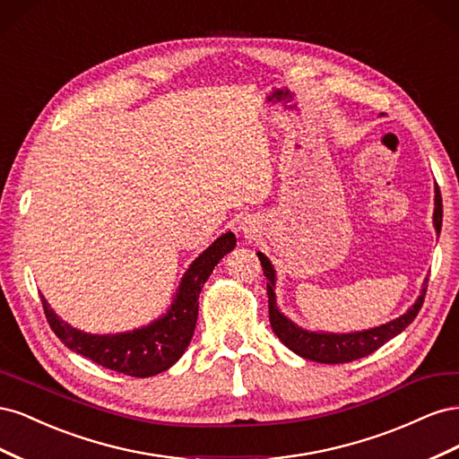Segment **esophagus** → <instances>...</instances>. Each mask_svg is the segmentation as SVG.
Listing matches in <instances>:
<instances>
[{"instance_id":"1","label":"esophagus","mask_w":459,"mask_h":459,"mask_svg":"<svg viewBox=\"0 0 459 459\" xmlns=\"http://www.w3.org/2000/svg\"><path fill=\"white\" fill-rule=\"evenodd\" d=\"M241 230H243V233H245V238H247V239H253L255 235H256V228H255L253 224H248V221H245V224L241 226Z\"/></svg>"}]
</instances>
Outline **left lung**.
<instances>
[{"label": "left lung", "mask_w": 459, "mask_h": 459, "mask_svg": "<svg viewBox=\"0 0 459 459\" xmlns=\"http://www.w3.org/2000/svg\"><path fill=\"white\" fill-rule=\"evenodd\" d=\"M435 228L440 233L442 228V197L440 191L437 187V195H435ZM260 264H262V272L266 275V289H268V304H270V324L272 329L280 341L287 346V349L293 351L295 354L312 359V362L319 364H344V362H352V359L364 358L371 352H375L385 342L396 337L398 333L404 331L415 316L420 314L423 300L427 295V283L429 280L423 281V289L420 299L415 300L413 307L393 322H388L381 327H373L368 331H359V333H349V335H333V333H310L297 327L290 319H287L280 310L275 307V293H273V268L270 260L264 256L262 253H256Z\"/></svg>", "instance_id": "obj_1"}]
</instances>
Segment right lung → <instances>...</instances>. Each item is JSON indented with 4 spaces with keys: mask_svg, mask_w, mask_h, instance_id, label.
Wrapping results in <instances>:
<instances>
[{
    "mask_svg": "<svg viewBox=\"0 0 459 459\" xmlns=\"http://www.w3.org/2000/svg\"><path fill=\"white\" fill-rule=\"evenodd\" d=\"M233 247L235 235L231 231L218 238L186 272L169 314L132 333L88 335L59 319L44 297H39L41 307L51 331L71 351L130 377H151L174 366L186 352L197 324L201 289L216 264L233 251Z\"/></svg>",
    "mask_w": 459,
    "mask_h": 459,
    "instance_id": "obj_1",
    "label": "right lung"
}]
</instances>
